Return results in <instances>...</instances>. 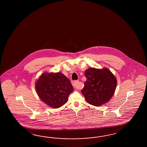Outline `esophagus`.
Returning <instances> with one entry per match:
<instances>
[{"instance_id": "34e87169", "label": "esophagus", "mask_w": 147, "mask_h": 147, "mask_svg": "<svg viewBox=\"0 0 147 147\" xmlns=\"http://www.w3.org/2000/svg\"><path fill=\"white\" fill-rule=\"evenodd\" d=\"M78 81H74L72 82V85L74 87L77 88L78 86Z\"/></svg>"}]
</instances>
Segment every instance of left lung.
Instances as JSON below:
<instances>
[{"mask_svg":"<svg viewBox=\"0 0 147 147\" xmlns=\"http://www.w3.org/2000/svg\"><path fill=\"white\" fill-rule=\"evenodd\" d=\"M87 80L81 90L88 103L94 106H100L108 103L116 90L117 78L107 68L86 70Z\"/></svg>","mask_w":147,"mask_h":147,"instance_id":"left-lung-1","label":"left lung"}]
</instances>
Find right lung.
<instances>
[{
  "label": "right lung",
  "instance_id": "1",
  "mask_svg": "<svg viewBox=\"0 0 147 147\" xmlns=\"http://www.w3.org/2000/svg\"><path fill=\"white\" fill-rule=\"evenodd\" d=\"M35 88L42 101L53 108L64 105L74 90L69 79L61 72H44L36 81Z\"/></svg>",
  "mask_w": 147,
  "mask_h": 147
}]
</instances>
